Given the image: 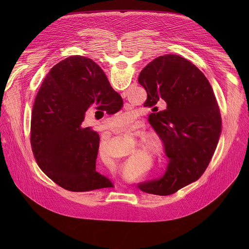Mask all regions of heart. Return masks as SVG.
<instances>
[{
    "label": "heart",
    "mask_w": 249,
    "mask_h": 249,
    "mask_svg": "<svg viewBox=\"0 0 249 249\" xmlns=\"http://www.w3.org/2000/svg\"><path fill=\"white\" fill-rule=\"evenodd\" d=\"M134 119H135V115H134L133 113L128 112V113H123V114L117 116V117L114 119L113 122L116 123V124H118V125H120V126L126 127L127 125H130L131 123H133ZM144 148H145L147 151H149V152H151V153H154V154H160V153H161V151H162V146H161V144H160V142H159V141H157V140H150V141H148L147 143L145 144ZM101 152H102V150L99 149V154H100V156H102V155H101ZM134 159H138V158H134Z\"/></svg>",
    "instance_id": "obj_1"
}]
</instances>
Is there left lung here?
Listing matches in <instances>:
<instances>
[{"mask_svg": "<svg viewBox=\"0 0 249 249\" xmlns=\"http://www.w3.org/2000/svg\"><path fill=\"white\" fill-rule=\"evenodd\" d=\"M139 84L147 91L146 106L158 111L149 122L163 142L169 159L164 174L137 184L143 192L160 196L175 193L198 180L215 153L222 118L212 87L201 71L185 58L166 54L141 71Z\"/></svg>", "mask_w": 249, "mask_h": 249, "instance_id": "left-lung-1", "label": "left lung"}]
</instances>
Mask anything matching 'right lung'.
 Masks as SVG:
<instances>
[{
    "instance_id": "obj_1",
    "label": "right lung",
    "mask_w": 249,
    "mask_h": 249,
    "mask_svg": "<svg viewBox=\"0 0 249 249\" xmlns=\"http://www.w3.org/2000/svg\"><path fill=\"white\" fill-rule=\"evenodd\" d=\"M113 114L123 99L101 68L83 56L55 65L44 79L31 112L30 143L41 170L62 188L86 192L111 187L95 169L99 136L83 128L90 105Z\"/></svg>"
}]
</instances>
